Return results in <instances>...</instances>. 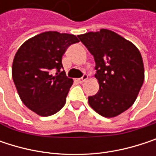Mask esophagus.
Wrapping results in <instances>:
<instances>
[{"instance_id":"obj_1","label":"esophagus","mask_w":156,"mask_h":156,"mask_svg":"<svg viewBox=\"0 0 156 156\" xmlns=\"http://www.w3.org/2000/svg\"><path fill=\"white\" fill-rule=\"evenodd\" d=\"M87 78H88V77H87V74H84L82 78H78V82H79V83H83V82H85V81H86V80H87Z\"/></svg>"}]
</instances>
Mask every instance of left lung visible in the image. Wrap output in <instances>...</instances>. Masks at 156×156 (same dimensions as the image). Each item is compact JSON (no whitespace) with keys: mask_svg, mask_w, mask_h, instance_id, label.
Segmentation results:
<instances>
[{"mask_svg":"<svg viewBox=\"0 0 156 156\" xmlns=\"http://www.w3.org/2000/svg\"><path fill=\"white\" fill-rule=\"evenodd\" d=\"M94 56L99 84L98 92L88 97V104L98 114L115 117L136 101L144 79L140 51L131 41L107 29L78 35Z\"/></svg>","mask_w":156,"mask_h":156,"instance_id":"left-lung-1","label":"left lung"}]
</instances>
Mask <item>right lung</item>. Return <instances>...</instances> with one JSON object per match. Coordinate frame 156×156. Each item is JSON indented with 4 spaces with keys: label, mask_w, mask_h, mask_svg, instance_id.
<instances>
[{
    "label": "right lung",
    "mask_w": 156,
    "mask_h": 156,
    "mask_svg": "<svg viewBox=\"0 0 156 156\" xmlns=\"http://www.w3.org/2000/svg\"><path fill=\"white\" fill-rule=\"evenodd\" d=\"M78 41L73 34L45 31L17 50L12 79L22 103L37 115L49 116L64 107L73 79L61 71L62 56L69 45Z\"/></svg>",
    "instance_id": "1"
}]
</instances>
